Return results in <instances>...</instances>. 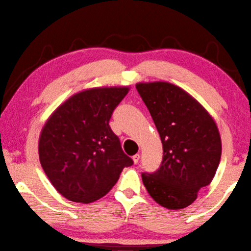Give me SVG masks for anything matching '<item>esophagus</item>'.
<instances>
[{"mask_svg":"<svg viewBox=\"0 0 251 251\" xmlns=\"http://www.w3.org/2000/svg\"><path fill=\"white\" fill-rule=\"evenodd\" d=\"M132 159H133V162H134V164H137V163L139 162V160H140V154H138V153H137V154H134Z\"/></svg>","mask_w":251,"mask_h":251,"instance_id":"34e87169","label":"esophagus"}]
</instances>
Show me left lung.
<instances>
[{
	"mask_svg": "<svg viewBox=\"0 0 251 251\" xmlns=\"http://www.w3.org/2000/svg\"><path fill=\"white\" fill-rule=\"evenodd\" d=\"M153 119L163 147L161 166L142 174L148 194L170 210L194 202L201 188L212 181L221 157V138L202 104L169 82L135 84Z\"/></svg>",
	"mask_w": 251,
	"mask_h": 251,
	"instance_id": "8db88e82",
	"label": "left lung"
}]
</instances>
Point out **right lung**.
Here are the masks:
<instances>
[{
    "label": "right lung",
    "instance_id": "right-lung-1",
    "mask_svg": "<svg viewBox=\"0 0 251 251\" xmlns=\"http://www.w3.org/2000/svg\"><path fill=\"white\" fill-rule=\"evenodd\" d=\"M129 87L92 88L77 92L53 111L39 138V158L60 195L91 203L105 196L132 159L111 130L113 110Z\"/></svg>",
    "mask_w": 251,
    "mask_h": 251
}]
</instances>
